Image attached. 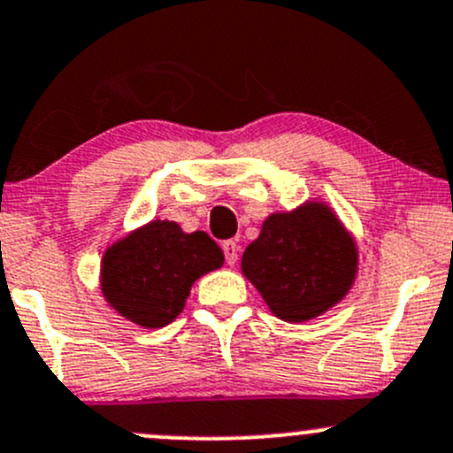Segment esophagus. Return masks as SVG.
I'll return each instance as SVG.
<instances>
[{
    "label": "esophagus",
    "instance_id": "esophagus-1",
    "mask_svg": "<svg viewBox=\"0 0 453 453\" xmlns=\"http://www.w3.org/2000/svg\"><path fill=\"white\" fill-rule=\"evenodd\" d=\"M221 247H223V254H226V263L234 266L236 260H239V245H236L234 241H226Z\"/></svg>",
    "mask_w": 453,
    "mask_h": 453
}]
</instances>
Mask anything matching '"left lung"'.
Segmentation results:
<instances>
[{
	"mask_svg": "<svg viewBox=\"0 0 453 453\" xmlns=\"http://www.w3.org/2000/svg\"><path fill=\"white\" fill-rule=\"evenodd\" d=\"M241 269L275 317L302 323L349 293L358 247L326 203L308 202L269 214L258 239L247 245Z\"/></svg>",
	"mask_w": 453,
	"mask_h": 453,
	"instance_id": "8db88e82",
	"label": "left lung"
}]
</instances>
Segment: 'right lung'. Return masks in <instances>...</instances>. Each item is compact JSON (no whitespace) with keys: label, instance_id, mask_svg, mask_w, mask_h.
<instances>
[{"label":"right lung","instance_id":"1","mask_svg":"<svg viewBox=\"0 0 453 453\" xmlns=\"http://www.w3.org/2000/svg\"><path fill=\"white\" fill-rule=\"evenodd\" d=\"M223 265L206 232H182L175 221H150L112 242L102 258V293L127 321L165 327L182 312L190 287Z\"/></svg>","mask_w":453,"mask_h":453}]
</instances>
